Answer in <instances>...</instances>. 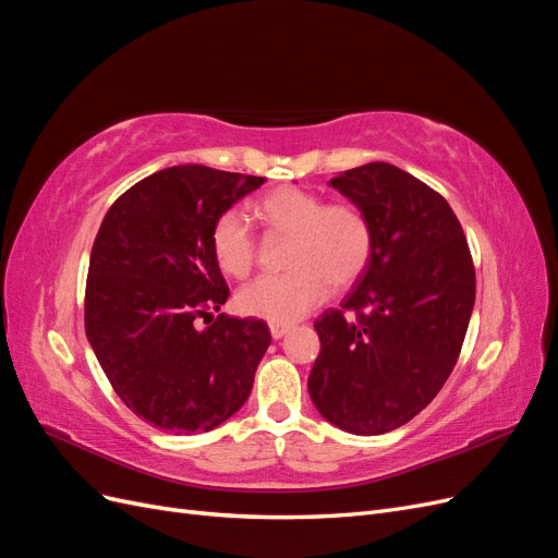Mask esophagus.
Wrapping results in <instances>:
<instances>
[{
    "label": "esophagus",
    "instance_id": "esophagus-1",
    "mask_svg": "<svg viewBox=\"0 0 558 558\" xmlns=\"http://www.w3.org/2000/svg\"><path fill=\"white\" fill-rule=\"evenodd\" d=\"M291 330L289 324H269V332H272L275 340H281V337Z\"/></svg>",
    "mask_w": 558,
    "mask_h": 558
}]
</instances>
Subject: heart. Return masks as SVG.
<instances>
[{"mask_svg":"<svg viewBox=\"0 0 558 558\" xmlns=\"http://www.w3.org/2000/svg\"><path fill=\"white\" fill-rule=\"evenodd\" d=\"M256 216L272 234L289 238V272L267 275L238 293L246 316L269 324H291L324 302L330 291L356 286L375 256V228L369 216L349 199L326 202L300 185H279L256 202ZM209 242L218 267L244 279L258 263V238L238 209L216 216Z\"/></svg>","mask_w":558,"mask_h":558,"instance_id":"heart-1","label":"heart"}]
</instances>
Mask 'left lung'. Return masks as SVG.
Returning a JSON list of instances; mask_svg holds the SVG:
<instances>
[{
  "mask_svg": "<svg viewBox=\"0 0 558 558\" xmlns=\"http://www.w3.org/2000/svg\"><path fill=\"white\" fill-rule=\"evenodd\" d=\"M369 216L375 256L340 310L314 320L310 396L356 435L408 424L449 379L475 305V265L449 202L388 162L330 181Z\"/></svg>",
  "mask_w": 558,
  "mask_h": 558,
  "instance_id": "obj_1",
  "label": "left lung"
}]
</instances>
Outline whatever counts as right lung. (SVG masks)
I'll list each match as a JSON object with an SVG mask.
<instances>
[{
	"mask_svg": "<svg viewBox=\"0 0 558 558\" xmlns=\"http://www.w3.org/2000/svg\"><path fill=\"white\" fill-rule=\"evenodd\" d=\"M265 177L177 165L109 207L86 279L88 342L109 384L146 424L207 433L246 402L272 337L260 318L218 314L230 295L214 258L216 216Z\"/></svg>",
	"mask_w": 558,
	"mask_h": 558,
	"instance_id": "1",
	"label": "right lung"
}]
</instances>
